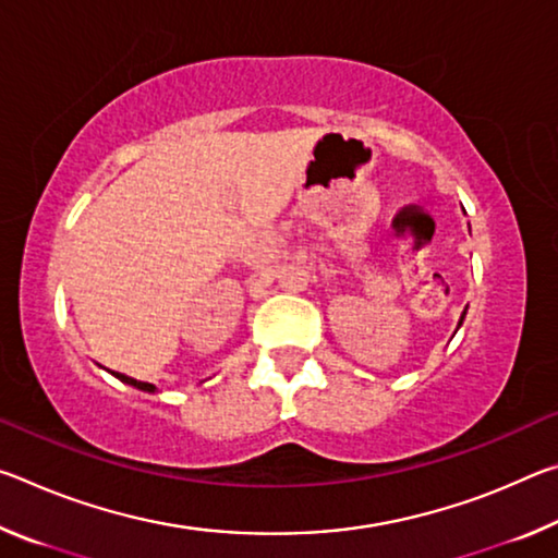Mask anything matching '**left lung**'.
<instances>
[{
  "label": "left lung",
  "mask_w": 558,
  "mask_h": 558,
  "mask_svg": "<svg viewBox=\"0 0 558 558\" xmlns=\"http://www.w3.org/2000/svg\"><path fill=\"white\" fill-rule=\"evenodd\" d=\"M465 313H468V307H465ZM465 313H462V315H460V323H458V327L462 325V319H465Z\"/></svg>",
  "instance_id": "left-lung-1"
}]
</instances>
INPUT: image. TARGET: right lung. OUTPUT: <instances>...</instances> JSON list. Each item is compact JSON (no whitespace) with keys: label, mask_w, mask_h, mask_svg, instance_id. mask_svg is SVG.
Segmentation results:
<instances>
[{"label":"right lung","mask_w":558,"mask_h":558,"mask_svg":"<svg viewBox=\"0 0 558 558\" xmlns=\"http://www.w3.org/2000/svg\"><path fill=\"white\" fill-rule=\"evenodd\" d=\"M118 376L120 381H125V384H130V386H135V389H140V391H149V393H155V389L157 386L155 384H147V381H137V379H132V376H125V374H118V372H112Z\"/></svg>","instance_id":"obj_1"}]
</instances>
